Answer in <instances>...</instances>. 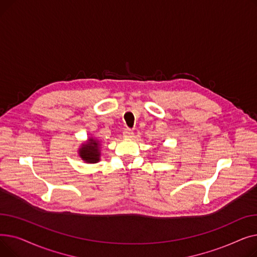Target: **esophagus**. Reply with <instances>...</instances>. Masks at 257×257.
<instances>
[{
  "label": "esophagus",
  "mask_w": 257,
  "mask_h": 257,
  "mask_svg": "<svg viewBox=\"0 0 257 257\" xmlns=\"http://www.w3.org/2000/svg\"><path fill=\"white\" fill-rule=\"evenodd\" d=\"M124 137H125V138H127V139L132 138V137H133V132H132V130H131V129H129V128H126V129L124 130Z\"/></svg>",
  "instance_id": "obj_1"
}]
</instances>
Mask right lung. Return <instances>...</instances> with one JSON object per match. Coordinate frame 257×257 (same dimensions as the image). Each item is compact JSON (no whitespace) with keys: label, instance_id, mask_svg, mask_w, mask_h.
Wrapping results in <instances>:
<instances>
[{"label":"right lung","instance_id":"right-lung-1","mask_svg":"<svg viewBox=\"0 0 257 257\" xmlns=\"http://www.w3.org/2000/svg\"><path fill=\"white\" fill-rule=\"evenodd\" d=\"M79 156L87 164H96L100 161V144L97 140L92 138L88 139L85 144L81 145L79 148Z\"/></svg>","mask_w":257,"mask_h":257}]
</instances>
